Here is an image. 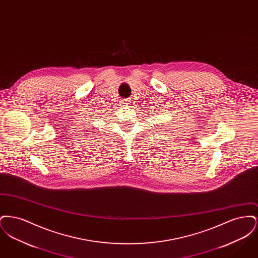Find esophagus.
I'll list each match as a JSON object with an SVG mask.
<instances>
[{
    "label": "esophagus",
    "instance_id": "esophagus-1",
    "mask_svg": "<svg viewBox=\"0 0 258 258\" xmlns=\"http://www.w3.org/2000/svg\"><path fill=\"white\" fill-rule=\"evenodd\" d=\"M123 102L124 103V104H126L128 101H127V100H123Z\"/></svg>",
    "mask_w": 258,
    "mask_h": 258
}]
</instances>
